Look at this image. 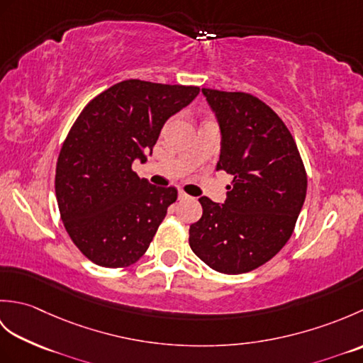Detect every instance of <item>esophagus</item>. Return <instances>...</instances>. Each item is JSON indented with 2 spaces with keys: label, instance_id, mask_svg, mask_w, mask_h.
I'll return each mask as SVG.
<instances>
[{
  "label": "esophagus",
  "instance_id": "34e87169",
  "mask_svg": "<svg viewBox=\"0 0 363 363\" xmlns=\"http://www.w3.org/2000/svg\"><path fill=\"white\" fill-rule=\"evenodd\" d=\"M177 198H179L181 201H182V199H187V198H189V195H187V194H184V191H179V194H177Z\"/></svg>",
  "mask_w": 363,
  "mask_h": 363
}]
</instances>
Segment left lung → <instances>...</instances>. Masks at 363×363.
<instances>
[{"label": "left lung", "instance_id": "1", "mask_svg": "<svg viewBox=\"0 0 363 363\" xmlns=\"http://www.w3.org/2000/svg\"><path fill=\"white\" fill-rule=\"evenodd\" d=\"M203 94L221 130L217 169L234 179L225 204L199 198L203 215L189 243L215 272L248 273L289 242L306 199V168L295 138L264 101L243 91Z\"/></svg>", "mask_w": 363, "mask_h": 363}]
</instances>
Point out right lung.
<instances>
[{
    "mask_svg": "<svg viewBox=\"0 0 363 363\" xmlns=\"http://www.w3.org/2000/svg\"><path fill=\"white\" fill-rule=\"evenodd\" d=\"M199 87L121 81L84 107L60 148L56 198L68 235L94 264H135L177 198L133 172L146 160L165 121L189 106Z\"/></svg>",
    "mask_w": 363,
    "mask_h": 363,
    "instance_id": "add662e5",
    "label": "right lung"
}]
</instances>
